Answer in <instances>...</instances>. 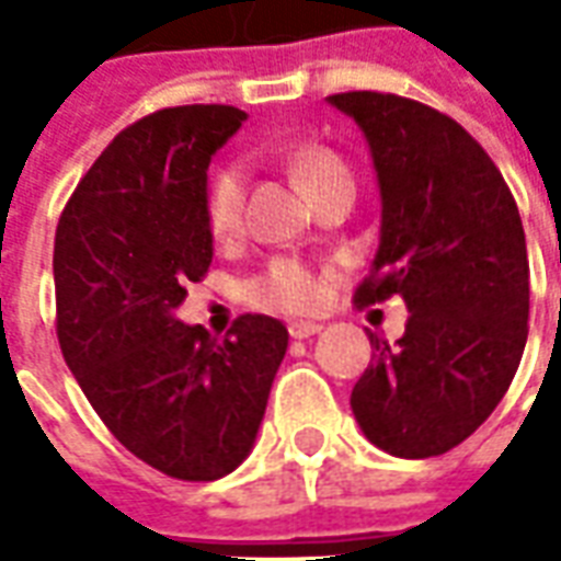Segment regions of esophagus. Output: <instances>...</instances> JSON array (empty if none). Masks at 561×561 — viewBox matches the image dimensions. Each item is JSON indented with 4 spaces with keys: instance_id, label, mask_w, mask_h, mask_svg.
<instances>
[{
    "instance_id": "obj_1",
    "label": "esophagus",
    "mask_w": 561,
    "mask_h": 561,
    "mask_svg": "<svg viewBox=\"0 0 561 561\" xmlns=\"http://www.w3.org/2000/svg\"><path fill=\"white\" fill-rule=\"evenodd\" d=\"M288 333H291V340H309V336L321 333V324H316V321H291Z\"/></svg>"
}]
</instances>
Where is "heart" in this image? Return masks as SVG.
<instances>
[{"instance_id": "1", "label": "heart", "mask_w": 561, "mask_h": 561, "mask_svg": "<svg viewBox=\"0 0 561 561\" xmlns=\"http://www.w3.org/2000/svg\"><path fill=\"white\" fill-rule=\"evenodd\" d=\"M291 168L312 197H321L342 183H354L352 168L333 149L306 144L291 149L288 156ZM243 204H245V176L240 164H221L219 171L209 173L204 188V219L207 231L225 243L243 231ZM245 304L267 312H312L324 304L328 294V273L306 264L300 257H273L267 267L245 282Z\"/></svg>"}]
</instances>
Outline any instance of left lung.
Wrapping results in <instances>:
<instances>
[{"label":"left lung","mask_w":561,"mask_h":561,"mask_svg":"<svg viewBox=\"0 0 561 561\" xmlns=\"http://www.w3.org/2000/svg\"><path fill=\"white\" fill-rule=\"evenodd\" d=\"M369 140L381 243L357 306L402 297V340L369 333L352 390L366 438L402 459L447 454L502 402L529 336V257L517 201L457 119L393 92H336Z\"/></svg>","instance_id":"8db88e82"}]
</instances>
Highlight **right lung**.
I'll return each mask as SVG.
<instances>
[{"mask_svg":"<svg viewBox=\"0 0 561 561\" xmlns=\"http://www.w3.org/2000/svg\"><path fill=\"white\" fill-rule=\"evenodd\" d=\"M231 104H183L116 135L56 225V336L116 442L176 481H216L252 450L288 330L240 316L228 336L173 309L213 264L209 156L243 126Z\"/></svg>","mask_w":561,"mask_h":561,"instance_id":"add662e5","label":"right lung"}]
</instances>
